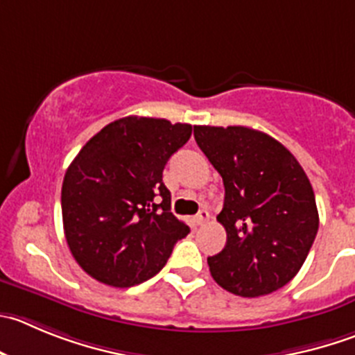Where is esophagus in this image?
Wrapping results in <instances>:
<instances>
[{
    "label": "esophagus",
    "instance_id": "obj_1",
    "mask_svg": "<svg viewBox=\"0 0 355 355\" xmlns=\"http://www.w3.org/2000/svg\"><path fill=\"white\" fill-rule=\"evenodd\" d=\"M207 219H209V212L205 211V209H202V211L198 212V214L193 218V223L197 226H200V225H204V223L207 221Z\"/></svg>",
    "mask_w": 355,
    "mask_h": 355
}]
</instances>
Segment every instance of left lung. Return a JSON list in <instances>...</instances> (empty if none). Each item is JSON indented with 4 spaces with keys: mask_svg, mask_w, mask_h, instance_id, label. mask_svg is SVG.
<instances>
[{
    "mask_svg": "<svg viewBox=\"0 0 355 355\" xmlns=\"http://www.w3.org/2000/svg\"><path fill=\"white\" fill-rule=\"evenodd\" d=\"M193 136L225 184L218 221L226 245L207 258L223 289L270 295L300 272L319 228L312 184L291 151L249 127L195 125Z\"/></svg>",
    "mask_w": 355,
    "mask_h": 355,
    "instance_id": "left-lung-1",
    "label": "left lung"
}]
</instances>
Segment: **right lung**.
<instances>
[{
  "mask_svg": "<svg viewBox=\"0 0 355 355\" xmlns=\"http://www.w3.org/2000/svg\"><path fill=\"white\" fill-rule=\"evenodd\" d=\"M190 123L125 116L80 150L64 175L62 223L80 266L103 284L130 288L160 272L190 228L171 212L165 164Z\"/></svg>",
  "mask_w": 355,
  "mask_h": 355,
  "instance_id": "obj_1",
  "label": "right lung"
}]
</instances>
